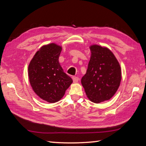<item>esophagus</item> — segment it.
Returning <instances> with one entry per match:
<instances>
[{"label":"esophagus","instance_id":"34e87169","mask_svg":"<svg viewBox=\"0 0 146 146\" xmlns=\"http://www.w3.org/2000/svg\"><path fill=\"white\" fill-rule=\"evenodd\" d=\"M72 78H73V80L74 82H77L78 81V80H79L78 77H77V76H73Z\"/></svg>","mask_w":146,"mask_h":146}]
</instances>
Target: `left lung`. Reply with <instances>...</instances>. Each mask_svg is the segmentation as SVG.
Wrapping results in <instances>:
<instances>
[{
  "mask_svg": "<svg viewBox=\"0 0 146 146\" xmlns=\"http://www.w3.org/2000/svg\"><path fill=\"white\" fill-rule=\"evenodd\" d=\"M91 57L86 73L81 79L88 98L94 103L111 98L120 84V66L110 49L91 45Z\"/></svg>",
  "mask_w": 146,
  "mask_h": 146,
  "instance_id": "left-lung-1",
  "label": "left lung"
}]
</instances>
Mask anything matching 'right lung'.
I'll return each mask as SVG.
<instances>
[{"instance_id": "1", "label": "right lung", "mask_w": 146, "mask_h": 146, "mask_svg": "<svg viewBox=\"0 0 146 146\" xmlns=\"http://www.w3.org/2000/svg\"><path fill=\"white\" fill-rule=\"evenodd\" d=\"M62 49L55 43L42 46L28 66L32 89L39 97L49 103L60 100L73 82L58 62Z\"/></svg>"}]
</instances>
